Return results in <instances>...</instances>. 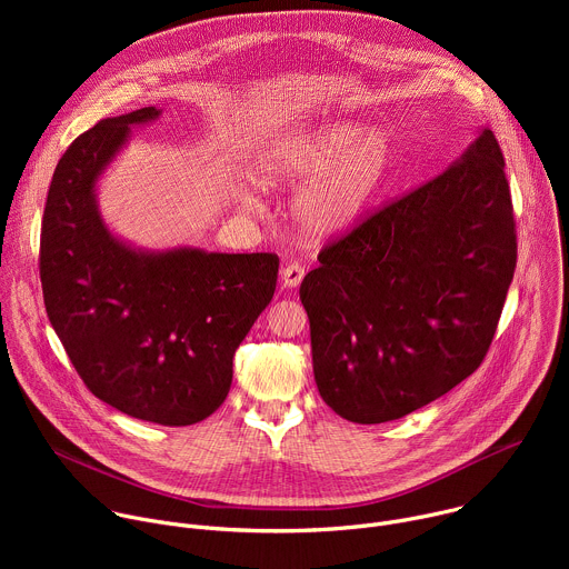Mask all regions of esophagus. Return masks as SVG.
<instances>
[{
  "label": "esophagus",
  "mask_w": 569,
  "mask_h": 569,
  "mask_svg": "<svg viewBox=\"0 0 569 569\" xmlns=\"http://www.w3.org/2000/svg\"><path fill=\"white\" fill-rule=\"evenodd\" d=\"M303 279V266L297 263V261H288L283 268H281V283L286 288H297Z\"/></svg>",
  "instance_id": "esophagus-1"
}]
</instances>
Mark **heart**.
I'll return each mask as SVG.
<instances>
[{
	"label": "heart",
	"mask_w": 569,
	"mask_h": 569,
	"mask_svg": "<svg viewBox=\"0 0 569 569\" xmlns=\"http://www.w3.org/2000/svg\"><path fill=\"white\" fill-rule=\"evenodd\" d=\"M389 146L360 123L331 121L266 148L257 164L261 187L308 184L297 218L312 233L351 227L389 171Z\"/></svg>",
	"instance_id": "b5f03b06"
}]
</instances>
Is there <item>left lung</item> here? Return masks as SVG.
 <instances>
[{
  "mask_svg": "<svg viewBox=\"0 0 569 569\" xmlns=\"http://www.w3.org/2000/svg\"><path fill=\"white\" fill-rule=\"evenodd\" d=\"M516 259L505 157L483 130L441 176L319 250L299 297L323 402L371 426L448 393L489 353Z\"/></svg>",
  "mask_w": 569,
  "mask_h": 569,
  "instance_id": "left-lung-1",
  "label": "left lung"
}]
</instances>
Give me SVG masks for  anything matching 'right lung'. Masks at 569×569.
<instances>
[{
    "label": "right lung",
    "mask_w": 569,
    "mask_h": 569,
    "mask_svg": "<svg viewBox=\"0 0 569 569\" xmlns=\"http://www.w3.org/2000/svg\"><path fill=\"white\" fill-rule=\"evenodd\" d=\"M154 108L99 121L60 157L40 233L44 308L86 387L119 412L193 426L231 387L238 345L272 301L279 257L191 248L134 252L103 224L94 184L130 126Z\"/></svg>",
    "instance_id": "1"
}]
</instances>
